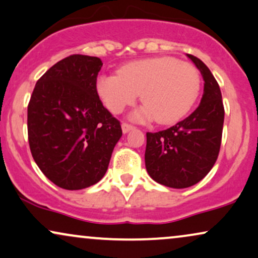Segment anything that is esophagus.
<instances>
[{"label":"esophagus","mask_w":258,"mask_h":258,"mask_svg":"<svg viewBox=\"0 0 258 258\" xmlns=\"http://www.w3.org/2000/svg\"><path fill=\"white\" fill-rule=\"evenodd\" d=\"M121 128H122L123 133H127L128 131H131V130L133 128V126L130 125V123H127V122H122L121 123Z\"/></svg>","instance_id":"obj_1"}]
</instances>
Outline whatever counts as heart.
I'll return each mask as SVG.
<instances>
[{"label":"heart","mask_w":258,"mask_h":258,"mask_svg":"<svg viewBox=\"0 0 258 258\" xmlns=\"http://www.w3.org/2000/svg\"><path fill=\"white\" fill-rule=\"evenodd\" d=\"M200 75L193 64L174 57L146 58L123 65L119 75H101L97 93L114 114L132 106L140 94L144 107L137 121L155 119L163 125L178 121L193 107L200 91Z\"/></svg>","instance_id":"b5f03b06"}]
</instances>
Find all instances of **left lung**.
<instances>
[{
  "label": "left lung",
  "mask_w": 258,
  "mask_h": 258,
  "mask_svg": "<svg viewBox=\"0 0 258 258\" xmlns=\"http://www.w3.org/2000/svg\"><path fill=\"white\" fill-rule=\"evenodd\" d=\"M188 57L205 81L200 105L176 125L146 133V170L156 182L170 188H187L201 181L217 161L223 136L225 110L219 84L199 58Z\"/></svg>",
  "instance_id": "obj_1"
}]
</instances>
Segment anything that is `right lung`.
Returning a JSON list of instances; mask_svg holds the SVG:
<instances>
[{"instance_id": "right-lung-1", "label": "right lung", "mask_w": 258, "mask_h": 258, "mask_svg": "<svg viewBox=\"0 0 258 258\" xmlns=\"http://www.w3.org/2000/svg\"><path fill=\"white\" fill-rule=\"evenodd\" d=\"M102 61L71 54L51 67L35 84L27 109L33 159L51 182L83 189L106 174L121 125L105 108L96 89Z\"/></svg>"}]
</instances>
